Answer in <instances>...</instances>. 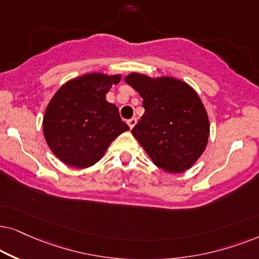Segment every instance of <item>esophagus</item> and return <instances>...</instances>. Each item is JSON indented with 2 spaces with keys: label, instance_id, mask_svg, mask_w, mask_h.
Segmentation results:
<instances>
[{
  "label": "esophagus",
  "instance_id": "34e87169",
  "mask_svg": "<svg viewBox=\"0 0 259 259\" xmlns=\"http://www.w3.org/2000/svg\"><path fill=\"white\" fill-rule=\"evenodd\" d=\"M136 123H137L136 118H130L129 120H127V125L130 126V129H133V127L136 125Z\"/></svg>",
  "mask_w": 259,
  "mask_h": 259
}]
</instances>
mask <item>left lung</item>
<instances>
[{"label": "left lung", "instance_id": "obj_1", "mask_svg": "<svg viewBox=\"0 0 259 259\" xmlns=\"http://www.w3.org/2000/svg\"><path fill=\"white\" fill-rule=\"evenodd\" d=\"M124 81L143 99L144 113L132 130L151 161L168 173H184L208 143L209 119L196 91L180 79L132 72Z\"/></svg>", "mask_w": 259, "mask_h": 259}]
</instances>
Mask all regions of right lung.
Returning <instances> with one entry per match:
<instances>
[{
	"mask_svg": "<svg viewBox=\"0 0 259 259\" xmlns=\"http://www.w3.org/2000/svg\"><path fill=\"white\" fill-rule=\"evenodd\" d=\"M122 74L86 73L61 86L48 103L42 119L47 146L63 163L89 168L104 156L113 140L130 129L118 108L106 101Z\"/></svg>",
	"mask_w": 259,
	"mask_h": 259,
	"instance_id": "1",
	"label": "right lung"
}]
</instances>
